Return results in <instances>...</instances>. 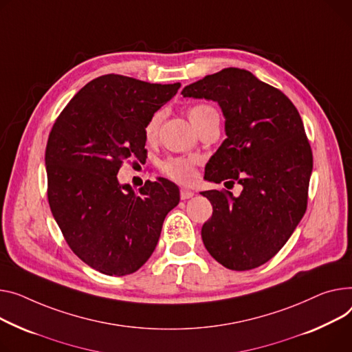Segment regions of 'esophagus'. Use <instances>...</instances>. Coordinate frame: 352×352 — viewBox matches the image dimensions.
<instances>
[{
	"label": "esophagus",
	"instance_id": "1",
	"mask_svg": "<svg viewBox=\"0 0 352 352\" xmlns=\"http://www.w3.org/2000/svg\"><path fill=\"white\" fill-rule=\"evenodd\" d=\"M179 197H181L182 201H185V199L192 198V197H194V192H192V191H188V190H181V191H179Z\"/></svg>",
	"mask_w": 352,
	"mask_h": 352
}]
</instances>
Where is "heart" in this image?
I'll return each mask as SVG.
<instances>
[{
  "instance_id": "1",
  "label": "heart",
  "mask_w": 352,
  "mask_h": 352,
  "mask_svg": "<svg viewBox=\"0 0 352 352\" xmlns=\"http://www.w3.org/2000/svg\"><path fill=\"white\" fill-rule=\"evenodd\" d=\"M186 114H188V119L192 123V126L197 129V131L210 122L219 120L218 110L214 106L205 104V103L191 106L188 109V111H186ZM160 119H161L160 113H155L148 120V123L146 124L144 133L148 140L155 137L158 126H160ZM195 167H197L195 158L170 157L166 161L161 162L162 174H166L168 178H171L179 184H191L195 179V175H197Z\"/></svg>"
}]
</instances>
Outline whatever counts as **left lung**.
Returning <instances> with one entry per match:
<instances>
[{"mask_svg":"<svg viewBox=\"0 0 352 352\" xmlns=\"http://www.w3.org/2000/svg\"><path fill=\"white\" fill-rule=\"evenodd\" d=\"M181 93L218 102L225 117L228 137L206 164L205 178L243 186L239 197L201 192L214 208L201 230L204 245L230 270L259 267L285 246L307 209L313 153L301 117L283 91L239 67L208 75Z\"/></svg>","mask_w":352,"mask_h":352,"instance_id":"1","label":"left lung"}]
</instances>
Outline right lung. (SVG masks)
Here are the masks:
<instances>
[{
	"label": "right lung",
	"instance_id": "add662e5",
	"mask_svg": "<svg viewBox=\"0 0 352 352\" xmlns=\"http://www.w3.org/2000/svg\"><path fill=\"white\" fill-rule=\"evenodd\" d=\"M179 83L103 75L83 86L56 119L45 151L48 201L69 248L107 276H126L153 254L178 186L147 181L137 192L117 179L124 160L146 158V124Z\"/></svg>",
	"mask_w": 352,
	"mask_h": 352
}]
</instances>
